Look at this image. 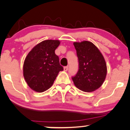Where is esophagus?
Instances as JSON below:
<instances>
[{"mask_svg":"<svg viewBox=\"0 0 130 130\" xmlns=\"http://www.w3.org/2000/svg\"><path fill=\"white\" fill-rule=\"evenodd\" d=\"M67 70H68V66L64 67V71H65V72H67Z\"/></svg>","mask_w":130,"mask_h":130,"instance_id":"34e87169","label":"esophagus"}]
</instances>
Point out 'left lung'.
I'll return each instance as SVG.
<instances>
[{
	"label": "left lung",
	"instance_id": "obj_1",
	"mask_svg": "<svg viewBox=\"0 0 130 130\" xmlns=\"http://www.w3.org/2000/svg\"><path fill=\"white\" fill-rule=\"evenodd\" d=\"M79 60V70L72 80L76 88L86 92L102 86L107 73L105 58L96 46L90 41L74 42Z\"/></svg>",
	"mask_w": 130,
	"mask_h": 130
}]
</instances>
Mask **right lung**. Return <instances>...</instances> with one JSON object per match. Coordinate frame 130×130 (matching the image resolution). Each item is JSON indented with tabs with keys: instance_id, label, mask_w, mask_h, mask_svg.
Returning <instances> with one entry per match:
<instances>
[{
	"instance_id": "obj_1",
	"label": "right lung",
	"mask_w": 130,
	"mask_h": 130,
	"mask_svg": "<svg viewBox=\"0 0 130 130\" xmlns=\"http://www.w3.org/2000/svg\"><path fill=\"white\" fill-rule=\"evenodd\" d=\"M59 40H48L37 44L29 51L23 66V74L31 89L43 92L50 88L58 73L63 70L55 50Z\"/></svg>"
}]
</instances>
